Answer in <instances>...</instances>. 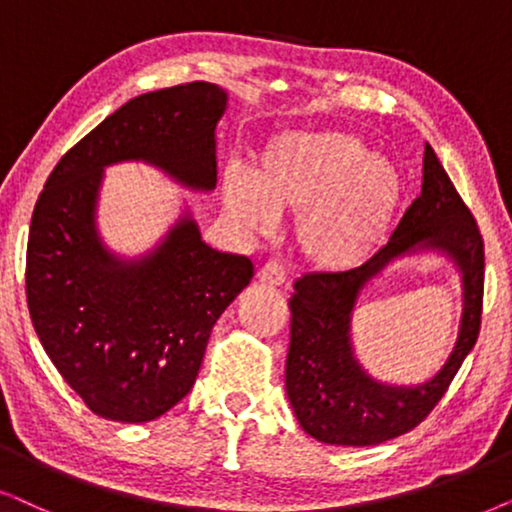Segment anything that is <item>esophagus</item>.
<instances>
[{
	"label": "esophagus",
	"instance_id": "1",
	"mask_svg": "<svg viewBox=\"0 0 512 512\" xmlns=\"http://www.w3.org/2000/svg\"><path fill=\"white\" fill-rule=\"evenodd\" d=\"M257 281L262 285H269V288H281L285 283V271L278 262H267L260 271H257Z\"/></svg>",
	"mask_w": 512,
	"mask_h": 512
}]
</instances>
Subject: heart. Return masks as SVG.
<instances>
[{
    "label": "heart",
    "mask_w": 512,
    "mask_h": 512,
    "mask_svg": "<svg viewBox=\"0 0 512 512\" xmlns=\"http://www.w3.org/2000/svg\"><path fill=\"white\" fill-rule=\"evenodd\" d=\"M403 180L391 159L339 131H288L257 154L252 175L229 170L224 206L245 231L264 234L297 215L299 255L325 274L370 260L391 229Z\"/></svg>",
    "instance_id": "b5f03b06"
}]
</instances>
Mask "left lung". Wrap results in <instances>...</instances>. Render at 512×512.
Wrapping results in <instances>:
<instances>
[{"mask_svg":"<svg viewBox=\"0 0 512 512\" xmlns=\"http://www.w3.org/2000/svg\"><path fill=\"white\" fill-rule=\"evenodd\" d=\"M424 251L445 256L462 281L457 342L441 370L419 385H388L372 378L355 356L352 311L366 288L395 261ZM485 248L473 215L426 145L424 185L391 241L363 267L346 274H306L290 297V349L285 393L311 438L325 445L370 447L421 424L452 384L478 342Z\"/></svg>","mask_w":512,"mask_h":512,"instance_id":"8db88e82","label":"left lung"}]
</instances>
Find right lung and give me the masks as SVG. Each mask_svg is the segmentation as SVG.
<instances>
[{
    "instance_id": "obj_1",
    "label": "right lung",
    "mask_w": 512,
    "mask_h": 512,
    "mask_svg": "<svg viewBox=\"0 0 512 512\" xmlns=\"http://www.w3.org/2000/svg\"><path fill=\"white\" fill-rule=\"evenodd\" d=\"M227 100L208 81L131 98L58 161L34 206L25 269L34 332L102 419L145 424L180 403L217 318L255 276L248 257L203 241L187 203L135 257L114 252L98 229L107 166L140 161L189 192H213Z\"/></svg>"
}]
</instances>
